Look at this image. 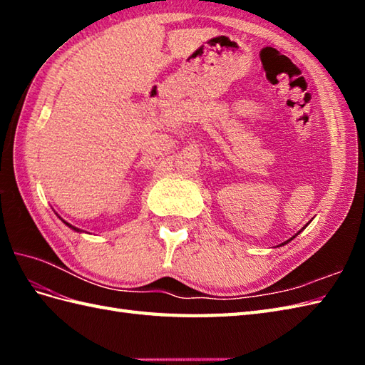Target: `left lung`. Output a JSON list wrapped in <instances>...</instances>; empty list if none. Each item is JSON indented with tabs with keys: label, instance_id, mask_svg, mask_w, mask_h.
I'll use <instances>...</instances> for the list:
<instances>
[{
	"label": "left lung",
	"instance_id": "left-lung-1",
	"mask_svg": "<svg viewBox=\"0 0 365 365\" xmlns=\"http://www.w3.org/2000/svg\"><path fill=\"white\" fill-rule=\"evenodd\" d=\"M307 224H309V222H307ZM307 224H306V226H307ZM306 226H304V227H306ZM304 227H302V229H304ZM302 229H301V230H302ZM301 230H298V232H297V234H294V235H292V237H290V238H289V240H287V242H284V243H282V245H285V243H289V242H290V240H293V238H294V237H297V235H298V234H299V232H301Z\"/></svg>",
	"mask_w": 365,
	"mask_h": 365
}]
</instances>
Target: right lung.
Here are the masks:
<instances>
[{"mask_svg": "<svg viewBox=\"0 0 365 365\" xmlns=\"http://www.w3.org/2000/svg\"><path fill=\"white\" fill-rule=\"evenodd\" d=\"M56 215H58V213H56ZM58 216H59V215H58ZM59 218H61V216H59ZM61 220H63V218H61ZM63 221H64V220H63ZM64 224H67V226H68V227H71V229H73V230H76V232H81V230H80L78 227H75V226H72V224H71V222H67V221H64Z\"/></svg>", "mask_w": 365, "mask_h": 365, "instance_id": "right-lung-1", "label": "right lung"}]
</instances>
